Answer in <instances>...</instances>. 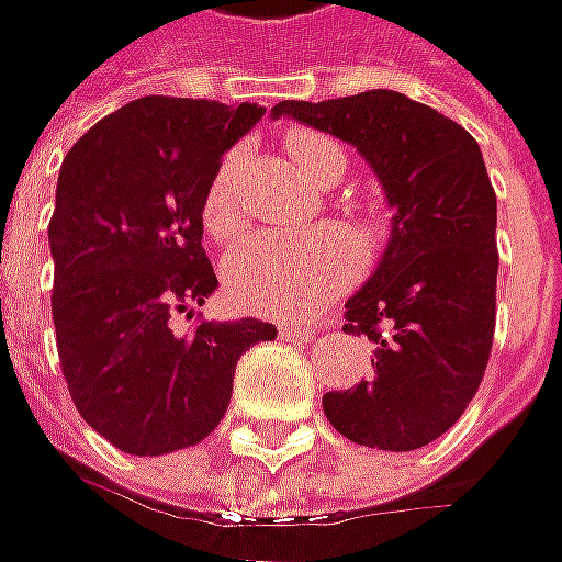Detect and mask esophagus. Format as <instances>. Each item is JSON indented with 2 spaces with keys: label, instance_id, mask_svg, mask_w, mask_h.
Here are the masks:
<instances>
[{
  "label": "esophagus",
  "instance_id": "obj_1",
  "mask_svg": "<svg viewBox=\"0 0 562 562\" xmlns=\"http://www.w3.org/2000/svg\"><path fill=\"white\" fill-rule=\"evenodd\" d=\"M280 336L282 339H299V341H307V339H317V329L314 326H301V323H285L280 326Z\"/></svg>",
  "mask_w": 562,
  "mask_h": 562
}]
</instances>
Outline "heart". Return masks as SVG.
I'll list each match as a JSON object with an SVG mask.
<instances>
[{"label": "heart", "mask_w": 562, "mask_h": 562, "mask_svg": "<svg viewBox=\"0 0 562 562\" xmlns=\"http://www.w3.org/2000/svg\"><path fill=\"white\" fill-rule=\"evenodd\" d=\"M285 146L299 167L326 183L336 170H345V151L333 139L295 130ZM236 155H226L204 192L202 221L211 236L226 239L239 229L236 211ZM363 245L339 223H319L295 233H255L229 251L223 263V289L233 304L267 317H307L333 301L358 277Z\"/></svg>", "instance_id": "obj_1"}]
</instances>
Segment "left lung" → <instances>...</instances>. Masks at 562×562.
I'll return each instance as SVG.
<instances>
[{
	"label": "left lung",
	"instance_id": "8db88e82",
	"mask_svg": "<svg viewBox=\"0 0 562 562\" xmlns=\"http://www.w3.org/2000/svg\"><path fill=\"white\" fill-rule=\"evenodd\" d=\"M358 148L392 211L389 245L348 299V336L373 341L370 376L323 395L355 445L416 451L454 426L482 382L494 339L497 199L473 136L395 89L270 111Z\"/></svg>",
	"mask_w": 562,
	"mask_h": 562
}]
</instances>
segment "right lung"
Masks as SVG:
<instances>
[{"label": "right lung", "instance_id": "right-lung-1", "mask_svg": "<svg viewBox=\"0 0 562 562\" xmlns=\"http://www.w3.org/2000/svg\"><path fill=\"white\" fill-rule=\"evenodd\" d=\"M261 117L251 102L143 95L89 126L61 165L49 223L61 373L80 416L124 454L211 436L236 360L277 339L255 317L173 333L217 289L202 248L207 183Z\"/></svg>", "mask_w": 562, "mask_h": 562}]
</instances>
